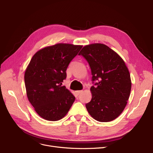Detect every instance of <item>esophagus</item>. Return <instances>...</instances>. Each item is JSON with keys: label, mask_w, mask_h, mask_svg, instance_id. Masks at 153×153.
<instances>
[{"label": "esophagus", "mask_w": 153, "mask_h": 153, "mask_svg": "<svg viewBox=\"0 0 153 153\" xmlns=\"http://www.w3.org/2000/svg\"><path fill=\"white\" fill-rule=\"evenodd\" d=\"M82 92V91H76V93L77 95H79Z\"/></svg>", "instance_id": "obj_1"}]
</instances>
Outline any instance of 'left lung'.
<instances>
[{"mask_svg":"<svg viewBox=\"0 0 153 153\" xmlns=\"http://www.w3.org/2000/svg\"><path fill=\"white\" fill-rule=\"evenodd\" d=\"M79 55L89 63L92 81V99L85 107L91 117L100 122H108L122 113L129 99L131 82L123 59L105 45L85 46Z\"/></svg>","mask_w":153,"mask_h":153,"instance_id":"8db88e82","label":"left lung"}]
</instances>
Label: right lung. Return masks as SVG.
<instances>
[{
	"mask_svg": "<svg viewBox=\"0 0 153 153\" xmlns=\"http://www.w3.org/2000/svg\"><path fill=\"white\" fill-rule=\"evenodd\" d=\"M82 46L58 43L37 51L27 66L24 79L27 97L36 113L46 120L65 116L75 97L61 86L70 62Z\"/></svg>",
	"mask_w": 153,
	"mask_h": 153,
	"instance_id": "right-lung-1",
	"label": "right lung"
}]
</instances>
